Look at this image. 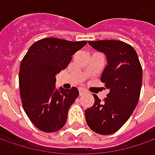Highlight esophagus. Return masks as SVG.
<instances>
[{
	"label": "esophagus",
	"instance_id": "obj_1",
	"mask_svg": "<svg viewBox=\"0 0 155 155\" xmlns=\"http://www.w3.org/2000/svg\"><path fill=\"white\" fill-rule=\"evenodd\" d=\"M84 92H85V90H84V89H79V95H83Z\"/></svg>",
	"mask_w": 155,
	"mask_h": 155
}]
</instances>
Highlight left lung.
I'll list each match as a JSON object with an SVG mask.
<instances>
[{
    "label": "left lung",
    "mask_w": 155,
    "mask_h": 155,
    "mask_svg": "<svg viewBox=\"0 0 155 155\" xmlns=\"http://www.w3.org/2000/svg\"><path fill=\"white\" fill-rule=\"evenodd\" d=\"M97 51L103 52L107 65L101 75L109 91L101 101L93 95L92 107L85 110L90 128L100 134H111L122 128L133 114L140 97L142 68L136 51L130 45L119 40L89 41Z\"/></svg>",
    "instance_id": "8db88e82"
}]
</instances>
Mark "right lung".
Segmentation results:
<instances>
[{
    "label": "right lung",
    "instance_id": "obj_1",
    "mask_svg": "<svg viewBox=\"0 0 155 155\" xmlns=\"http://www.w3.org/2000/svg\"><path fill=\"white\" fill-rule=\"evenodd\" d=\"M86 41L46 38L33 43L23 58L19 84L23 109L39 130L51 133L64 127L68 110L78 96L76 87L56 88V76Z\"/></svg>",
    "mask_w": 155,
    "mask_h": 155
}]
</instances>
